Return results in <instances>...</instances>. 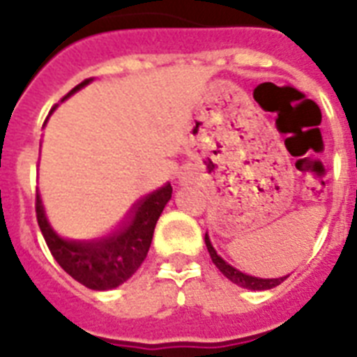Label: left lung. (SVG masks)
<instances>
[{
    "label": "left lung",
    "instance_id": "8db88e82",
    "mask_svg": "<svg viewBox=\"0 0 357 357\" xmlns=\"http://www.w3.org/2000/svg\"><path fill=\"white\" fill-rule=\"evenodd\" d=\"M206 246H207V252L211 255V261L217 265V268L222 272L224 276L231 280L234 283L241 285L244 289H252V291H266V289H272L280 285V283L285 280V278H272V280H263V278H255V276H250V274H244V272L237 271L235 266L228 265L226 261L217 254V250L213 248L211 241H209V235L206 234Z\"/></svg>",
    "mask_w": 357,
    "mask_h": 357
}]
</instances>
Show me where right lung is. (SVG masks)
Wrapping results in <instances>:
<instances>
[{"mask_svg": "<svg viewBox=\"0 0 357 357\" xmlns=\"http://www.w3.org/2000/svg\"><path fill=\"white\" fill-rule=\"evenodd\" d=\"M91 79H85L64 98L79 91ZM63 98V100H64ZM172 196V185L167 183L140 198L113 234L92 241H72L53 231L44 213V206L36 192V220L40 226L47 248L59 265L74 278L75 282L94 291H107L122 285L133 276L150 250L157 218Z\"/></svg>", "mask_w": 357, "mask_h": 357, "instance_id": "add662e5", "label": "right lung"}]
</instances>
